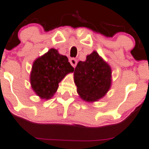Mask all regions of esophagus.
<instances>
[{
  "label": "esophagus",
  "mask_w": 149,
  "mask_h": 149,
  "mask_svg": "<svg viewBox=\"0 0 149 149\" xmlns=\"http://www.w3.org/2000/svg\"><path fill=\"white\" fill-rule=\"evenodd\" d=\"M70 63L73 68H76V65H77V60L76 59H74V58H72V59H70Z\"/></svg>",
  "instance_id": "34e87169"
}]
</instances>
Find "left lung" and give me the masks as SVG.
Returning <instances> with one entry per match:
<instances>
[{"label":"left lung","mask_w":149,"mask_h":149,"mask_svg":"<svg viewBox=\"0 0 149 149\" xmlns=\"http://www.w3.org/2000/svg\"><path fill=\"white\" fill-rule=\"evenodd\" d=\"M73 76L79 97L87 102L102 98L112 85L111 67L95 51L78 62Z\"/></svg>","instance_id":"1"}]
</instances>
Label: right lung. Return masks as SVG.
<instances>
[{
  "mask_svg": "<svg viewBox=\"0 0 149 149\" xmlns=\"http://www.w3.org/2000/svg\"><path fill=\"white\" fill-rule=\"evenodd\" d=\"M73 70L66 56L51 48L33 62L30 74L31 88L41 99H50L56 93L59 83Z\"/></svg>",
  "mask_w": 149,
  "mask_h": 149,
  "instance_id": "obj_1",
  "label": "right lung"
}]
</instances>
